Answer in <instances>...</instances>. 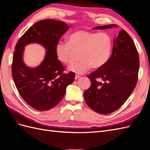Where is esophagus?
Instances as JSON below:
<instances>
[{"label":"esophagus","instance_id":"1","mask_svg":"<svg viewBox=\"0 0 150 150\" xmlns=\"http://www.w3.org/2000/svg\"><path fill=\"white\" fill-rule=\"evenodd\" d=\"M79 78H80V76H79V75H76L75 76V79H78Z\"/></svg>","mask_w":150,"mask_h":150}]
</instances>
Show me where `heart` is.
Returning <instances> with one entry per match:
<instances>
[{
    "instance_id": "1",
    "label": "heart",
    "mask_w": 150,
    "mask_h": 150,
    "mask_svg": "<svg viewBox=\"0 0 150 150\" xmlns=\"http://www.w3.org/2000/svg\"><path fill=\"white\" fill-rule=\"evenodd\" d=\"M112 47V40L108 34L81 29L70 34L67 42H57L55 54L59 61L67 64L71 59L74 51L79 52L80 59L72 64L69 70L83 74L91 66L98 69L105 64L111 56Z\"/></svg>"
}]
</instances>
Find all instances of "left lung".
<instances>
[{
  "label": "left lung",
  "mask_w": 150,
  "mask_h": 150,
  "mask_svg": "<svg viewBox=\"0 0 150 150\" xmlns=\"http://www.w3.org/2000/svg\"><path fill=\"white\" fill-rule=\"evenodd\" d=\"M115 27L116 24H110L93 29ZM139 67V56L133 40L125 30H121L114 39L112 54L108 62L88 76L91 82L84 93L88 106L103 115L119 109L135 88ZM97 79L102 82L97 81Z\"/></svg>",
  "instance_id": "1"
}]
</instances>
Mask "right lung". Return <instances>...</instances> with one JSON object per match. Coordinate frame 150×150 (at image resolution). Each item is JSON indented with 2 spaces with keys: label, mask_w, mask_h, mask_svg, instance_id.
Segmentation results:
<instances>
[{
  "label": "right lung",
  "mask_w": 150,
  "mask_h": 150,
  "mask_svg": "<svg viewBox=\"0 0 150 150\" xmlns=\"http://www.w3.org/2000/svg\"><path fill=\"white\" fill-rule=\"evenodd\" d=\"M69 29L64 22L46 19L36 22L20 38L16 46L12 75L21 97L32 108L47 111L59 103L67 86L74 81L75 74H63L64 67L57 60L55 46ZM38 43L47 50L42 64L35 68L26 66L23 61L24 47Z\"/></svg>",
  "instance_id": "1"
}]
</instances>
